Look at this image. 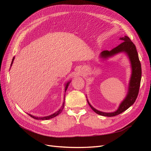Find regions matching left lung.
I'll return each instance as SVG.
<instances>
[{
	"instance_id": "8db88e82",
	"label": "left lung",
	"mask_w": 151,
	"mask_h": 151,
	"mask_svg": "<svg viewBox=\"0 0 151 151\" xmlns=\"http://www.w3.org/2000/svg\"><path fill=\"white\" fill-rule=\"evenodd\" d=\"M120 40L122 42H123L121 44H120L115 48L112 49L110 51L104 50V51L102 52L99 54V57L103 59V60H106V59L115 56L118 53H124L127 55L128 58H129L131 64L132 74L129 83L128 92L125 99L121 102L119 106H118V109L115 111L109 113L103 112L95 109L89 103L88 99H87V101H88V103L91 109L95 113L98 114V115L104 116H114L119 115V114L127 110L128 108L135 103L137 98L139 91L142 76V69L141 64L135 45L127 36L120 38Z\"/></svg>"
}]
</instances>
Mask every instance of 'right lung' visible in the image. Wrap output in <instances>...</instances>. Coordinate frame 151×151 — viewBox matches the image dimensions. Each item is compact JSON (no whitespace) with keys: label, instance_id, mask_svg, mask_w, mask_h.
Instances as JSON below:
<instances>
[{"label":"right lung","instance_id":"obj_1","mask_svg":"<svg viewBox=\"0 0 151 151\" xmlns=\"http://www.w3.org/2000/svg\"><path fill=\"white\" fill-rule=\"evenodd\" d=\"M14 58H15V57H13V58H12V62H11V66H12V63H13V62H14ZM10 68H11V67H10ZM70 82H71V81H68L67 83L65 84V92H66V91H67V88H68V85H69V84L70 83ZM64 97H65V96H64ZM64 103H65V99H64V101H63V104H62V106H61V108H60V109H59L57 111L55 112L54 113L52 114V115H48V116H43V117H38V116H35L32 115H31V114H29V113H28V115H29L31 117H32V118H34V119H36V120H49V119H51V118H54V117L57 116V115H58L59 114H60V113L62 112V111L63 110V107H64Z\"/></svg>","mask_w":151,"mask_h":151}]
</instances>
